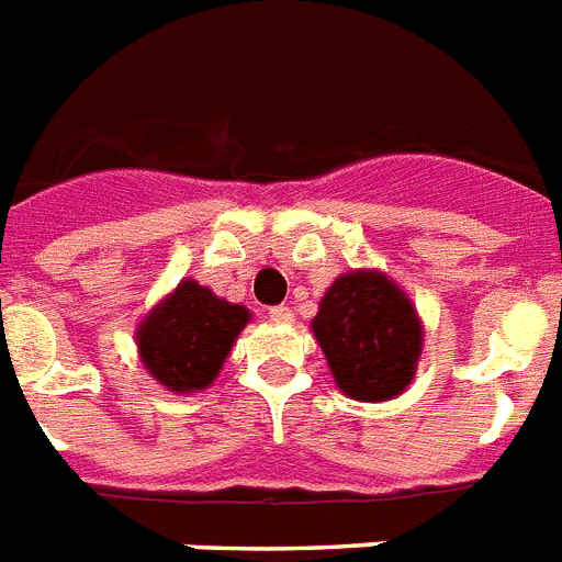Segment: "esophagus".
<instances>
[{
	"mask_svg": "<svg viewBox=\"0 0 562 562\" xmlns=\"http://www.w3.org/2000/svg\"><path fill=\"white\" fill-rule=\"evenodd\" d=\"M295 315H292L290 307H284V304H278V307H270V322L276 324H290Z\"/></svg>",
	"mask_w": 562,
	"mask_h": 562,
	"instance_id": "34e87169",
	"label": "esophagus"
}]
</instances>
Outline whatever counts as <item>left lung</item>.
I'll use <instances>...</instances> for the list:
<instances>
[{"label":"left lung","mask_w":562,"mask_h":562,"mask_svg":"<svg viewBox=\"0 0 562 562\" xmlns=\"http://www.w3.org/2000/svg\"><path fill=\"white\" fill-rule=\"evenodd\" d=\"M313 333L350 398L387 402L414 379L422 324L405 292L379 272H347L322 299Z\"/></svg>","instance_id":"1"}]
</instances>
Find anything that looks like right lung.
<instances>
[{
	"instance_id": "add662e5",
	"label": "right lung",
	"mask_w": 562,
	"mask_h": 562,
	"mask_svg": "<svg viewBox=\"0 0 562 562\" xmlns=\"http://www.w3.org/2000/svg\"><path fill=\"white\" fill-rule=\"evenodd\" d=\"M247 322L249 313L240 304L217 299L198 281H183L140 324V359L169 391H203Z\"/></svg>"
}]
</instances>
